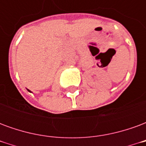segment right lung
I'll use <instances>...</instances> for the list:
<instances>
[{
	"label": "right lung",
	"instance_id": "add662e5",
	"mask_svg": "<svg viewBox=\"0 0 146 146\" xmlns=\"http://www.w3.org/2000/svg\"><path fill=\"white\" fill-rule=\"evenodd\" d=\"M27 90H28V89H27ZM28 92H30V90H28Z\"/></svg>",
	"mask_w": 146,
	"mask_h": 146
}]
</instances>
